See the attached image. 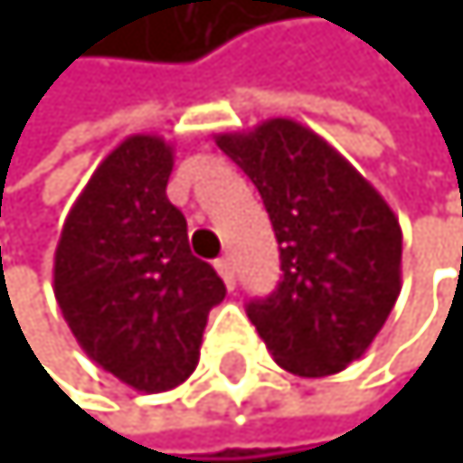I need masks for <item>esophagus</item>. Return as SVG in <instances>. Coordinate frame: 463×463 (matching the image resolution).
Masks as SVG:
<instances>
[{
  "label": "esophagus",
  "instance_id": "obj_1",
  "mask_svg": "<svg viewBox=\"0 0 463 463\" xmlns=\"http://www.w3.org/2000/svg\"><path fill=\"white\" fill-rule=\"evenodd\" d=\"M214 267H217V272H220L222 281H226V287L234 289V263H232L229 258H220V260L214 263Z\"/></svg>",
  "mask_w": 463,
  "mask_h": 463
}]
</instances>
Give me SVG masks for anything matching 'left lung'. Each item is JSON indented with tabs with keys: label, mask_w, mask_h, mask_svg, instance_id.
<instances>
[{
	"label": "left lung",
	"mask_w": 463,
	"mask_h": 463,
	"mask_svg": "<svg viewBox=\"0 0 463 463\" xmlns=\"http://www.w3.org/2000/svg\"><path fill=\"white\" fill-rule=\"evenodd\" d=\"M217 147L255 182L281 251L275 292L246 307L251 325L296 377L345 371L400 296L397 214L336 147L292 118L220 133Z\"/></svg>",
	"instance_id": "8db88e82"
}]
</instances>
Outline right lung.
Masks as SVG:
<instances>
[{
    "mask_svg": "<svg viewBox=\"0 0 463 463\" xmlns=\"http://www.w3.org/2000/svg\"><path fill=\"white\" fill-rule=\"evenodd\" d=\"M174 147L127 136L74 200L54 251V298L69 330L112 377L156 394L185 383L226 284L191 255L167 200Z\"/></svg>",
    "mask_w": 463,
    "mask_h": 463,
    "instance_id": "add662e5",
    "label": "right lung"
}]
</instances>
